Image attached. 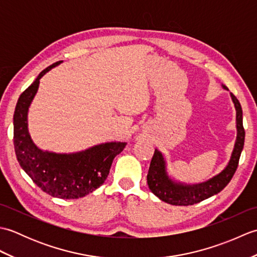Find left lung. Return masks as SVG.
Returning <instances> with one entry per match:
<instances>
[{
	"label": "left lung",
	"instance_id": "1",
	"mask_svg": "<svg viewBox=\"0 0 257 257\" xmlns=\"http://www.w3.org/2000/svg\"><path fill=\"white\" fill-rule=\"evenodd\" d=\"M226 89L225 86H223ZM232 100L236 109V128L237 137L234 146V150L226 168L216 177L212 178L209 181L195 185H183L173 182L167 176L166 162L160 151L155 150V155L150 162L149 171L147 174V182H148L151 192L160 200L167 202L172 205H192L203 201L210 196L219 193L224 189L228 182L231 181L234 173H235L241 152L244 147L245 130L243 127V112L241 103L237 98L231 92Z\"/></svg>",
	"mask_w": 257,
	"mask_h": 257
}]
</instances>
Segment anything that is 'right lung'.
<instances>
[{
	"label": "right lung",
	"instance_id": "1",
	"mask_svg": "<svg viewBox=\"0 0 257 257\" xmlns=\"http://www.w3.org/2000/svg\"><path fill=\"white\" fill-rule=\"evenodd\" d=\"M61 63L45 68L21 94L13 117V143L20 166L38 188L55 198L78 199L105 182L113 158L127 144L107 143L70 155L43 151L34 145L27 130V110L42 76Z\"/></svg>",
	"mask_w": 257,
	"mask_h": 257
}]
</instances>
